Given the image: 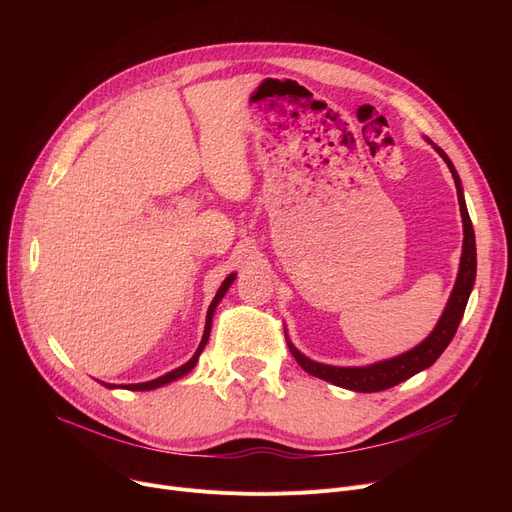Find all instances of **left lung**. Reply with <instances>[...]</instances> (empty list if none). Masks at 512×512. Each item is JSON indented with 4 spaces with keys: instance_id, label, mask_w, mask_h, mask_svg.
<instances>
[{
    "instance_id": "obj_1",
    "label": "left lung",
    "mask_w": 512,
    "mask_h": 512,
    "mask_svg": "<svg viewBox=\"0 0 512 512\" xmlns=\"http://www.w3.org/2000/svg\"><path fill=\"white\" fill-rule=\"evenodd\" d=\"M429 145H432L438 155L446 161V166L454 178L456 184V197H459L461 205V218H463V253H461V263H459V274H456L454 288L450 292V299L438 319L436 328L429 332L425 340H421L417 346H413L411 351L396 355L392 359L384 361H375L371 365H361V367H338V365H328V363H317L309 357H305L297 346H294L286 334V342L292 357L297 359V363L309 373L315 375V378L330 382L334 386L353 390V392H380L388 390L400 382H405L413 378L415 373L432 367L438 357L446 351V346L456 334V328H459L469 294L475 284V274H477V251H475V232L473 224L467 211L465 195H463V184L459 174H456V168L452 166L450 157L429 139H425Z\"/></svg>"
}]
</instances>
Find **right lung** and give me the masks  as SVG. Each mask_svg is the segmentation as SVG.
<instances>
[{
	"label": "right lung",
	"instance_id": "1",
	"mask_svg": "<svg viewBox=\"0 0 512 512\" xmlns=\"http://www.w3.org/2000/svg\"><path fill=\"white\" fill-rule=\"evenodd\" d=\"M236 280V272H232L224 282H222V286L218 288V292H215V297H213V301H211V305H209V309H207V317H205V330H203V338H201V342H199V348L195 351V355L188 359L184 365H180V367H176V369H172V371H168V373H164V375H159V378H155V380H149V382H141V384H107V382H101L105 388H110V390H116V388H122V390H139V392H145V390H155V388H161V386H166V384H172V382H176V380H180V378H184L186 373H191L193 369H195V365H197V361H199V357H201V353H203V348H205V344H207V340H209V334H211V321H213V313H215V309H218V305H220V301L224 299V294L228 292V288L232 286V282Z\"/></svg>",
	"mask_w": 512,
	"mask_h": 512
}]
</instances>
